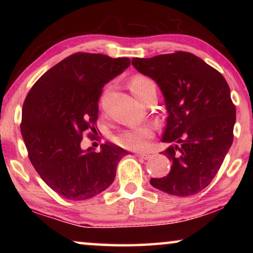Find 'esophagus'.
Segmentation results:
<instances>
[{
	"instance_id": "obj_1",
	"label": "esophagus",
	"mask_w": 253,
	"mask_h": 253,
	"mask_svg": "<svg viewBox=\"0 0 253 253\" xmlns=\"http://www.w3.org/2000/svg\"><path fill=\"white\" fill-rule=\"evenodd\" d=\"M136 155H137V157L143 158V159H150L152 157L151 153H145V152H144V153H137Z\"/></svg>"
}]
</instances>
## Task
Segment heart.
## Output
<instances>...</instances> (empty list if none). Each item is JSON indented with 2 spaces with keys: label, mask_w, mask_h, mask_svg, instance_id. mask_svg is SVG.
<instances>
[{
  "label": "heart",
  "mask_w": 253,
  "mask_h": 253,
  "mask_svg": "<svg viewBox=\"0 0 253 253\" xmlns=\"http://www.w3.org/2000/svg\"><path fill=\"white\" fill-rule=\"evenodd\" d=\"M152 88H155L154 82L146 76L137 75L130 82L131 92L139 100L143 98L145 93ZM153 127L148 124H143V126H136L121 131L115 137V141L122 147L129 148V150H141L146 147L148 139L153 136Z\"/></svg>",
  "instance_id": "heart-1"
}]
</instances>
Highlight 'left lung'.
Returning <instances> with one entry per match:
<instances>
[{
  "label": "left lung",
  "instance_id": "obj_1",
  "mask_svg": "<svg viewBox=\"0 0 253 253\" xmlns=\"http://www.w3.org/2000/svg\"><path fill=\"white\" fill-rule=\"evenodd\" d=\"M136 70L157 83L168 117L162 154L169 174L151 185L172 196L196 195L212 182L234 139L236 109L219 71L186 51L132 58Z\"/></svg>",
  "mask_w": 253,
  "mask_h": 253
}]
</instances>
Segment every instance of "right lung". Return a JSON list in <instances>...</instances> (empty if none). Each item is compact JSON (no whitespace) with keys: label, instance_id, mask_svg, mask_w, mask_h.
<instances>
[{"label":"right lung","instance_id":"1","mask_svg":"<svg viewBox=\"0 0 253 253\" xmlns=\"http://www.w3.org/2000/svg\"><path fill=\"white\" fill-rule=\"evenodd\" d=\"M130 65V58L76 53L43 74L23 106L20 131L31 164L58 195L85 200L105 191L129 154L113 143L83 150V132L95 131L102 87Z\"/></svg>","mask_w":253,"mask_h":253}]
</instances>
